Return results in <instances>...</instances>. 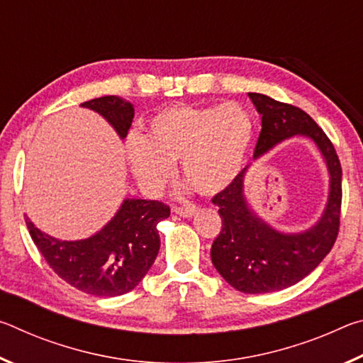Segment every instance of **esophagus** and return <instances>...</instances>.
Wrapping results in <instances>:
<instances>
[{"label": "esophagus", "mask_w": 363, "mask_h": 363, "mask_svg": "<svg viewBox=\"0 0 363 363\" xmlns=\"http://www.w3.org/2000/svg\"><path fill=\"white\" fill-rule=\"evenodd\" d=\"M176 214H179L182 218H192L195 214V208L189 206V208H174L173 210Z\"/></svg>", "instance_id": "1"}]
</instances>
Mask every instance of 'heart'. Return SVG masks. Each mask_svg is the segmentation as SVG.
Listing matches in <instances>:
<instances>
[{
	"label": "heart",
	"mask_w": 363,
	"mask_h": 363,
	"mask_svg": "<svg viewBox=\"0 0 363 363\" xmlns=\"http://www.w3.org/2000/svg\"><path fill=\"white\" fill-rule=\"evenodd\" d=\"M255 130L253 115L238 102L171 106L152 116L144 139L128 140V164L140 186L160 192L179 162L182 179L200 195L213 196L242 173Z\"/></svg>",
	"instance_id": "heart-1"
}]
</instances>
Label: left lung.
<instances>
[{"label": "left lung", "mask_w": 363, "mask_h": 363, "mask_svg": "<svg viewBox=\"0 0 363 363\" xmlns=\"http://www.w3.org/2000/svg\"><path fill=\"white\" fill-rule=\"evenodd\" d=\"M248 96L262 115L253 160L298 136L315 144L328 171L327 203L315 223L304 230L281 232L255 211L245 189L251 164L213 199L223 218V230L211 247L213 266L235 290L257 294L298 284L330 253L340 230L342 171L333 144L304 110L264 94Z\"/></svg>", "instance_id": "8db88e82"}]
</instances>
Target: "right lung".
I'll use <instances>...</instances> for the list:
<instances>
[{
    "label": "right lung",
    "mask_w": 363,
    "mask_h": 363,
    "mask_svg": "<svg viewBox=\"0 0 363 363\" xmlns=\"http://www.w3.org/2000/svg\"><path fill=\"white\" fill-rule=\"evenodd\" d=\"M83 108L104 116L120 139L134 118V106L118 96L96 97ZM169 208L153 200L125 199L113 218L88 238L60 240L40 230L26 214L32 240L46 262L67 284L94 296H120L134 290L155 262L160 250L157 225Z\"/></svg>",
    "instance_id": "1"
}]
</instances>
